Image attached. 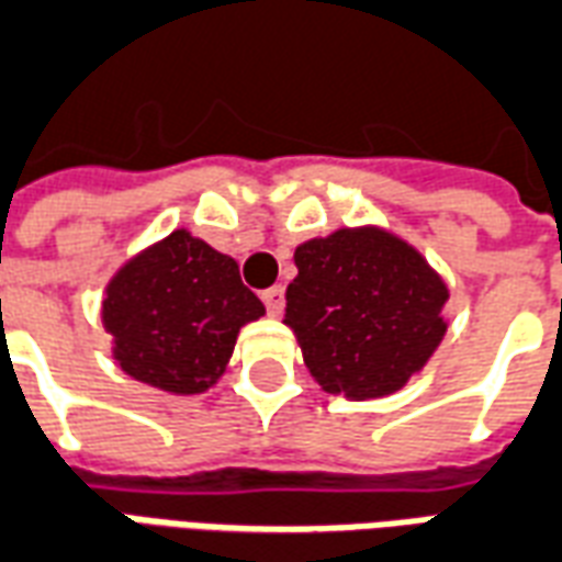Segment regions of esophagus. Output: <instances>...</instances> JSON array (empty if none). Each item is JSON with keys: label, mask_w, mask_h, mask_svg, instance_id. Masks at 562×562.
<instances>
[{"label": "esophagus", "mask_w": 562, "mask_h": 562, "mask_svg": "<svg viewBox=\"0 0 562 562\" xmlns=\"http://www.w3.org/2000/svg\"><path fill=\"white\" fill-rule=\"evenodd\" d=\"M261 301L268 306L270 316H280L282 306H285V289H282V285H273L268 292H261Z\"/></svg>", "instance_id": "obj_1"}]
</instances>
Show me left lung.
<instances>
[{
	"label": "left lung",
	"instance_id": "8db88e82",
	"mask_svg": "<svg viewBox=\"0 0 562 562\" xmlns=\"http://www.w3.org/2000/svg\"><path fill=\"white\" fill-rule=\"evenodd\" d=\"M294 265L285 325L328 394H394L446 337V282L397 234L376 225L337 228L297 246Z\"/></svg>",
	"mask_w": 562,
	"mask_h": 562
}]
</instances>
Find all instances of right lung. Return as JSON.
Wrapping results in <instances>:
<instances>
[{
	"label": "right lung",
	"instance_id": "add662e5",
	"mask_svg": "<svg viewBox=\"0 0 562 562\" xmlns=\"http://www.w3.org/2000/svg\"><path fill=\"white\" fill-rule=\"evenodd\" d=\"M261 316L237 261L186 228L128 258L102 301L120 370L168 394L216 385L240 328Z\"/></svg>",
	"mask_w": 562,
	"mask_h": 562
}]
</instances>
